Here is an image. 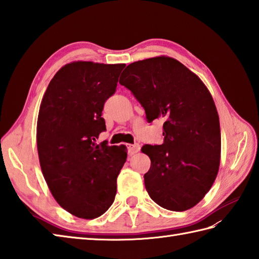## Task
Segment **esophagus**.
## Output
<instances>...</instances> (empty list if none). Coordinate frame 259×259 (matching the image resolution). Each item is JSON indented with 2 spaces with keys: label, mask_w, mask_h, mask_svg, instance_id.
I'll return each mask as SVG.
<instances>
[{
  "label": "esophagus",
  "mask_w": 259,
  "mask_h": 259,
  "mask_svg": "<svg viewBox=\"0 0 259 259\" xmlns=\"http://www.w3.org/2000/svg\"><path fill=\"white\" fill-rule=\"evenodd\" d=\"M140 149H141V146L139 144H127V151L131 155L140 152Z\"/></svg>",
  "instance_id": "1"
}]
</instances>
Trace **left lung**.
Here are the masks:
<instances>
[{"mask_svg": "<svg viewBox=\"0 0 259 259\" xmlns=\"http://www.w3.org/2000/svg\"><path fill=\"white\" fill-rule=\"evenodd\" d=\"M144 107L149 123L163 118L162 145H144L151 158L146 191L160 207L184 211L210 189L221 162L220 117L196 74L168 56L127 65L119 78Z\"/></svg>", "mask_w": 259, "mask_h": 259, "instance_id": "1", "label": "left lung"}]
</instances>
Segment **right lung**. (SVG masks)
Masks as SVG:
<instances>
[{
    "mask_svg": "<svg viewBox=\"0 0 259 259\" xmlns=\"http://www.w3.org/2000/svg\"><path fill=\"white\" fill-rule=\"evenodd\" d=\"M124 67L68 63L51 79L39 106L36 142L43 176L61 207L78 218L100 217L116 195L126 146L96 140L106 131L102 111Z\"/></svg>",
    "mask_w": 259,
    "mask_h": 259,
    "instance_id": "right-lung-1",
    "label": "right lung"
}]
</instances>
